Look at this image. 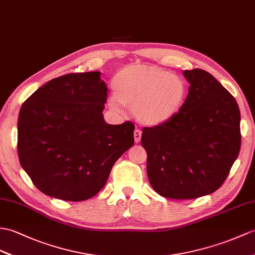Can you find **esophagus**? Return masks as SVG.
Wrapping results in <instances>:
<instances>
[{"label":"esophagus","mask_w":255,"mask_h":255,"mask_svg":"<svg viewBox=\"0 0 255 255\" xmlns=\"http://www.w3.org/2000/svg\"><path fill=\"white\" fill-rule=\"evenodd\" d=\"M141 134H142V132H141V130H139V129H135L133 131V138H134L135 143H139V142H140Z\"/></svg>","instance_id":"1"}]
</instances>
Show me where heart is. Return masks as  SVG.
I'll return each instance as SVG.
<instances>
[{"mask_svg":"<svg viewBox=\"0 0 255 255\" xmlns=\"http://www.w3.org/2000/svg\"><path fill=\"white\" fill-rule=\"evenodd\" d=\"M115 97L109 108L121 113L123 105L132 109L144 126H161L178 114L186 98V84L180 77L156 66L129 65L118 70L113 79Z\"/></svg>","mask_w":255,"mask_h":255,"instance_id":"b5f03b06","label":"heart"}]
</instances>
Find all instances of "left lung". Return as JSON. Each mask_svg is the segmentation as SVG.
<instances>
[{
  "label": "left lung",
  "mask_w": 255,
  "mask_h": 255,
  "mask_svg": "<svg viewBox=\"0 0 255 255\" xmlns=\"http://www.w3.org/2000/svg\"><path fill=\"white\" fill-rule=\"evenodd\" d=\"M189 93L173 120L143 128L152 188L169 199L211 194L227 178L241 145L240 111L235 98L210 73L183 70Z\"/></svg>",
  "instance_id": "left-lung-1"
}]
</instances>
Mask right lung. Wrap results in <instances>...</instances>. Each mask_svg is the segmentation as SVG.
I'll return each mask as SVG.
<instances>
[{"label":"right lung","instance_id":"right-lung-1","mask_svg":"<svg viewBox=\"0 0 255 255\" xmlns=\"http://www.w3.org/2000/svg\"><path fill=\"white\" fill-rule=\"evenodd\" d=\"M100 72L47 81L19 111V162L41 192L85 201L102 189L115 162L133 144L132 123L103 116L108 88Z\"/></svg>","mask_w":255,"mask_h":255}]
</instances>
